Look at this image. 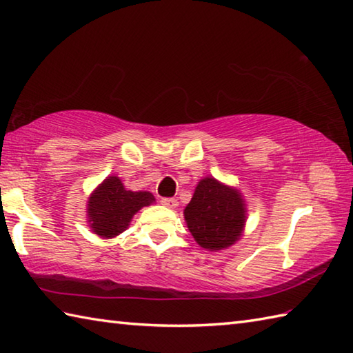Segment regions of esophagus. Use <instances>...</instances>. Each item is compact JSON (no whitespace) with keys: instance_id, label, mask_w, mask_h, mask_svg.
<instances>
[{"instance_id":"1","label":"esophagus","mask_w":353,"mask_h":353,"mask_svg":"<svg viewBox=\"0 0 353 353\" xmlns=\"http://www.w3.org/2000/svg\"><path fill=\"white\" fill-rule=\"evenodd\" d=\"M161 205L172 209V208L177 206V200L176 199H171V197H163V199H161Z\"/></svg>"}]
</instances>
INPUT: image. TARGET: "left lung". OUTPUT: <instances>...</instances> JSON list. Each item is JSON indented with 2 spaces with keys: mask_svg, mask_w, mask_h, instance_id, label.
I'll return each mask as SVG.
<instances>
[{
  "mask_svg": "<svg viewBox=\"0 0 353 353\" xmlns=\"http://www.w3.org/2000/svg\"><path fill=\"white\" fill-rule=\"evenodd\" d=\"M183 214L194 239L208 250L226 249L238 241L245 223L241 194L214 177L199 182Z\"/></svg>",
  "mask_w": 353,
  "mask_h": 353,
  "instance_id": "left-lung-1",
  "label": "left lung"
}]
</instances>
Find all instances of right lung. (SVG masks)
<instances>
[{"instance_id": "1", "label": "right lung", "mask_w": 353, "mask_h": 353, "mask_svg": "<svg viewBox=\"0 0 353 353\" xmlns=\"http://www.w3.org/2000/svg\"><path fill=\"white\" fill-rule=\"evenodd\" d=\"M153 201L152 192L127 191L117 176H110L89 197V224L97 235L112 238L124 232L132 216Z\"/></svg>"}]
</instances>
